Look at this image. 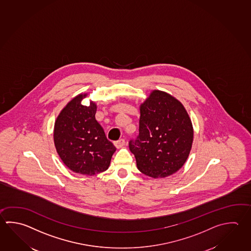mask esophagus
Segmentation results:
<instances>
[{
    "label": "esophagus",
    "instance_id": "34e87169",
    "mask_svg": "<svg viewBox=\"0 0 251 251\" xmlns=\"http://www.w3.org/2000/svg\"><path fill=\"white\" fill-rule=\"evenodd\" d=\"M114 145H115V147H117V148H121V147H123L125 145V139L124 138H121V139H119L117 141H115Z\"/></svg>",
    "mask_w": 251,
    "mask_h": 251
}]
</instances>
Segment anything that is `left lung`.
Returning <instances> with one entry per match:
<instances>
[{
	"label": "left lung",
	"instance_id": "8db88e82",
	"mask_svg": "<svg viewBox=\"0 0 251 251\" xmlns=\"http://www.w3.org/2000/svg\"><path fill=\"white\" fill-rule=\"evenodd\" d=\"M193 137L185 107L171 95L154 90L140 106L138 135L128 147L143 174L165 177L185 164Z\"/></svg>",
	"mask_w": 251,
	"mask_h": 251
}]
</instances>
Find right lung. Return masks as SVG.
<instances>
[{
    "label": "right lung",
    "instance_id": "right-lung-1",
    "mask_svg": "<svg viewBox=\"0 0 251 251\" xmlns=\"http://www.w3.org/2000/svg\"><path fill=\"white\" fill-rule=\"evenodd\" d=\"M85 97L77 96L62 110L55 123L54 142L66 167L76 173L92 176L108 169L116 147L95 118L96 104H80Z\"/></svg>",
    "mask_w": 251,
    "mask_h": 251
}]
</instances>
